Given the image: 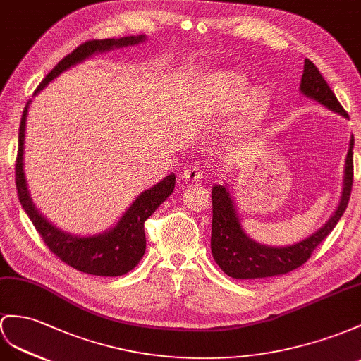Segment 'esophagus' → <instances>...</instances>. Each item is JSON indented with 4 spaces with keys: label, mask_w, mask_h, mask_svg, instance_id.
<instances>
[{
    "label": "esophagus",
    "mask_w": 361,
    "mask_h": 361,
    "mask_svg": "<svg viewBox=\"0 0 361 361\" xmlns=\"http://www.w3.org/2000/svg\"><path fill=\"white\" fill-rule=\"evenodd\" d=\"M182 179L185 182H200L202 179H204V171H202V169L199 165H191V166H187V169H183L182 171Z\"/></svg>",
    "instance_id": "1"
}]
</instances>
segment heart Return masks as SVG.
Returning <instances> with one entry per match:
<instances>
[{"label": "heart", "instance_id": "1", "mask_svg": "<svg viewBox=\"0 0 361 361\" xmlns=\"http://www.w3.org/2000/svg\"><path fill=\"white\" fill-rule=\"evenodd\" d=\"M248 90V82L242 75L233 70L208 75L199 85L197 98L202 104L214 105H235L243 101V109L252 118H259L267 107V93L262 89H252L244 98Z\"/></svg>", "mask_w": 361, "mask_h": 361}]
</instances>
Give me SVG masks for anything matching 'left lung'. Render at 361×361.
<instances>
[{"label":"left lung","instance_id":"1","mask_svg":"<svg viewBox=\"0 0 361 361\" xmlns=\"http://www.w3.org/2000/svg\"><path fill=\"white\" fill-rule=\"evenodd\" d=\"M300 92L314 101L322 104L334 113L348 118V113L337 101L329 85L310 59H305ZM353 148L354 136H350L349 150L346 154L345 171H343V188L338 205L329 221L306 239L286 247H269L259 243L245 233L242 221L237 213L235 202L228 188V183L214 185L211 190L213 196V226H211V252L226 276L240 280L265 279L282 276L293 271L311 257V252L326 237L340 217L345 213L353 190Z\"/></svg>","mask_w":361,"mask_h":361}]
</instances>
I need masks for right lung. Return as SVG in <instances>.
<instances>
[{
    "label": "right lung",
    "mask_w": 361,
    "mask_h": 361,
    "mask_svg": "<svg viewBox=\"0 0 361 361\" xmlns=\"http://www.w3.org/2000/svg\"><path fill=\"white\" fill-rule=\"evenodd\" d=\"M147 39L145 35L137 37H122V38H109V39H93L87 41L76 47L72 54L61 59L55 68L44 78V81L35 90L33 96H37L42 89H46L49 82L54 81L61 73L66 72L70 67H75L79 63H84L98 54H105L114 49L136 46ZM30 101H27L23 111L20 135H18V156H16V169H15V182L18 190V199L27 213L32 224L42 237L44 243L49 250L66 262L72 268L85 272L92 276L104 277H116L127 274L133 269L145 252V231L144 222L150 217L154 211L166 200L176 183L174 173L157 182L156 185L140 192L133 200L119 221L109 230L93 235H76L63 231L61 228L51 224L46 216L39 213L35 207L30 197L27 179L24 173V137H25V121L30 107Z\"/></svg>",
    "instance_id": "1"
}]
</instances>
